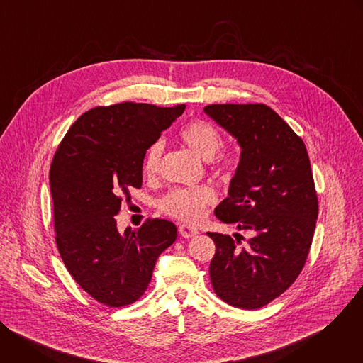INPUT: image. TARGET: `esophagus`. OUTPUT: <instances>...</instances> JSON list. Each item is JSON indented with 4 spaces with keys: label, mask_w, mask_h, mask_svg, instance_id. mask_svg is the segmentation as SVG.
I'll list each match as a JSON object with an SVG mask.
<instances>
[{
    "label": "esophagus",
    "mask_w": 363,
    "mask_h": 363,
    "mask_svg": "<svg viewBox=\"0 0 363 363\" xmlns=\"http://www.w3.org/2000/svg\"><path fill=\"white\" fill-rule=\"evenodd\" d=\"M179 234L182 235V237H185V238H189V237H194V235H196L199 231H198V228L196 227H194V225H188V224H182V225H179Z\"/></svg>",
    "instance_id": "esophagus-1"
}]
</instances>
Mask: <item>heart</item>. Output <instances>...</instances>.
Masks as SVG:
<instances>
[{"instance_id":"heart-1","label":"heart","mask_w":363,"mask_h":363,"mask_svg":"<svg viewBox=\"0 0 363 363\" xmlns=\"http://www.w3.org/2000/svg\"><path fill=\"white\" fill-rule=\"evenodd\" d=\"M181 142L199 158L208 161L221 171H233L238 164V152L235 149H223L217 152L221 143L220 132L210 123L195 121L185 125L179 132ZM164 155L162 140L153 142L143 157V172L155 178L161 171ZM216 201V192L208 185H196L178 188L169 192L162 201V210L182 221L195 223L202 218L205 206Z\"/></svg>"}]
</instances>
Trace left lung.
<instances>
[{
    "mask_svg": "<svg viewBox=\"0 0 363 363\" xmlns=\"http://www.w3.org/2000/svg\"><path fill=\"white\" fill-rule=\"evenodd\" d=\"M205 115L241 153L216 217L251 237L206 233L217 247L210 277L218 297L240 308L263 307L300 274L312 244L318 196L306 146L266 105H210Z\"/></svg>",
    "mask_w": 363,
    "mask_h": 363,
    "instance_id": "obj_1",
    "label": "left lung"
}]
</instances>
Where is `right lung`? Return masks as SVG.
I'll list each match as a JSON object with an SVG mask.
<instances>
[{"label":"right lung","mask_w":363,"mask_h":363,"mask_svg":"<svg viewBox=\"0 0 363 363\" xmlns=\"http://www.w3.org/2000/svg\"><path fill=\"white\" fill-rule=\"evenodd\" d=\"M185 111L119 103L83 113L62 140L50 168L56 242L69 273L97 301L121 307L146 290L160 254L177 240L168 220L119 233L122 195L142 186V164Z\"/></svg>","instance_id":"add662e5"}]
</instances>
